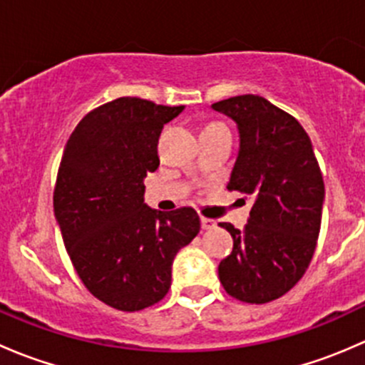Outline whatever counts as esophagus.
Returning a JSON list of instances; mask_svg holds the SVG:
<instances>
[{"label":"esophagus","instance_id":"esophagus-1","mask_svg":"<svg viewBox=\"0 0 365 365\" xmlns=\"http://www.w3.org/2000/svg\"><path fill=\"white\" fill-rule=\"evenodd\" d=\"M215 220L213 219H206V217H201V227L203 230H212V227H215Z\"/></svg>","mask_w":365,"mask_h":365}]
</instances>
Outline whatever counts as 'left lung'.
Returning a JSON list of instances; mask_svg holds the SVG:
<instances>
[{
    "instance_id": "obj_1",
    "label": "left lung",
    "mask_w": 365,
    "mask_h": 365,
    "mask_svg": "<svg viewBox=\"0 0 365 365\" xmlns=\"http://www.w3.org/2000/svg\"><path fill=\"white\" fill-rule=\"evenodd\" d=\"M212 109L230 116L240 135L227 190L254 200L244 230L219 224L233 237L219 279L237 300L267 304L288 293L311 263L325 201L323 176L304 127L267 98L238 95Z\"/></svg>"
}]
</instances>
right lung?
<instances>
[{"label": "right lung", "mask_w": 365, "mask_h": 365, "mask_svg": "<svg viewBox=\"0 0 365 365\" xmlns=\"http://www.w3.org/2000/svg\"><path fill=\"white\" fill-rule=\"evenodd\" d=\"M183 106L121 97L88 113L70 134L54 187V215L88 292L118 311L165 297L176 252L200 233L196 210L145 203L146 173L159 168L162 127Z\"/></svg>", "instance_id": "right-lung-1"}]
</instances>
